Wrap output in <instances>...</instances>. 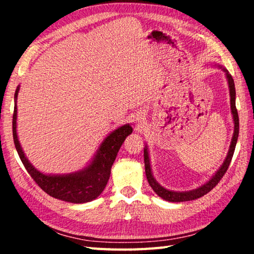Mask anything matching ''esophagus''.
<instances>
[{"label": "esophagus", "mask_w": 254, "mask_h": 254, "mask_svg": "<svg viewBox=\"0 0 254 254\" xmlns=\"http://www.w3.org/2000/svg\"><path fill=\"white\" fill-rule=\"evenodd\" d=\"M141 117H142V115H141ZM141 117H140V119H142V118H141ZM140 119H139V120H140Z\"/></svg>", "instance_id": "34e87169"}]
</instances>
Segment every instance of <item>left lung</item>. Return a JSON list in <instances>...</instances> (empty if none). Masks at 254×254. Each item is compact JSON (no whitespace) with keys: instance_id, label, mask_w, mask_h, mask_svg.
I'll return each instance as SVG.
<instances>
[{"instance_id":"8db88e82","label":"left lung","mask_w":254,"mask_h":254,"mask_svg":"<svg viewBox=\"0 0 254 254\" xmlns=\"http://www.w3.org/2000/svg\"><path fill=\"white\" fill-rule=\"evenodd\" d=\"M218 68H221V69L225 72L227 83H229L230 97H231V101H230L231 102V112H232V115H233L234 132H233V136H232L230 149H229V152H227L225 160L222 163L220 169L215 173V175H213V177L210 178L207 183L201 185L200 187L192 189V190H189V191H174V190H169V189H166L165 187H162L156 179H154L152 171H151V165H150L148 148H147V145L144 147V153H143L144 154V167H145V175H147L148 183L150 186H151V188L153 189V191L156 192L158 196H160L162 199H165L167 201L180 203V201H188V200H194V199L199 198V197L206 195L207 192L212 190V189L216 186L218 183H220V180L226 173V170L229 169V166L231 163L232 157H233L235 145H236V142H238V137H239V115H238V110H236V106H235L234 80H233V78H232L230 72L227 71V69H225L224 67L218 66Z\"/></svg>"}]
</instances>
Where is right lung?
I'll list each match as a JSON object with an SVG mask.
<instances>
[{
	"label": "right lung",
	"instance_id": "obj_1",
	"mask_svg": "<svg viewBox=\"0 0 254 254\" xmlns=\"http://www.w3.org/2000/svg\"><path fill=\"white\" fill-rule=\"evenodd\" d=\"M19 89L20 86H18L14 94L15 104L13 120H12V131H13L15 149L29 175L42 190L54 198L74 204L87 203L97 198L109 182L112 165L126 137L132 133V127L130 124H124L111 132L102 142L91 163L85 168L67 175H46L31 165L19 142L18 133H16V114H18L16 98H18Z\"/></svg>",
	"mask_w": 254,
	"mask_h": 254
}]
</instances>
